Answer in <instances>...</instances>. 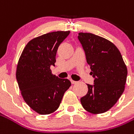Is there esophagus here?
Instances as JSON below:
<instances>
[{
	"instance_id": "esophagus-1",
	"label": "esophagus",
	"mask_w": 134,
	"mask_h": 134,
	"mask_svg": "<svg viewBox=\"0 0 134 134\" xmlns=\"http://www.w3.org/2000/svg\"><path fill=\"white\" fill-rule=\"evenodd\" d=\"M71 83H72V84H76L77 82H76V81H75V80H71Z\"/></svg>"
}]
</instances>
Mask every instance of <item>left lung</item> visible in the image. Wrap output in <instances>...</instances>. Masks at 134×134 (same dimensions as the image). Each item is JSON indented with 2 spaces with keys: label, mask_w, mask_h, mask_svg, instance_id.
I'll return each mask as SVG.
<instances>
[{
  "label": "left lung",
  "mask_w": 134,
  "mask_h": 134,
  "mask_svg": "<svg viewBox=\"0 0 134 134\" xmlns=\"http://www.w3.org/2000/svg\"><path fill=\"white\" fill-rule=\"evenodd\" d=\"M78 39L94 77L93 86L87 84L88 93L80 99V102L88 113H105L115 104L124 91L127 67L118 48L111 41L87 32H79Z\"/></svg>",
  "instance_id": "left-lung-1"
}]
</instances>
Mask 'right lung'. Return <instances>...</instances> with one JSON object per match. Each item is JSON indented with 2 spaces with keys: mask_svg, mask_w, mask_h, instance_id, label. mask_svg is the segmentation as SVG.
<instances>
[{
  "mask_svg": "<svg viewBox=\"0 0 134 134\" xmlns=\"http://www.w3.org/2000/svg\"><path fill=\"white\" fill-rule=\"evenodd\" d=\"M70 31L48 32L27 43L19 59L16 77L25 102L41 115H48L59 108L65 91L71 86L51 72L61 43Z\"/></svg>",
  "mask_w": 134,
  "mask_h": 134,
  "instance_id": "right-lung-1",
  "label": "right lung"
}]
</instances>
